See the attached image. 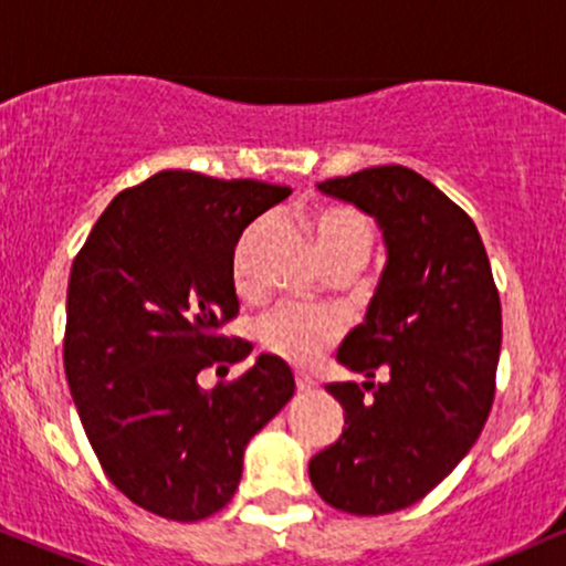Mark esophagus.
<instances>
[{"label": "esophagus", "instance_id": "1", "mask_svg": "<svg viewBox=\"0 0 566 566\" xmlns=\"http://www.w3.org/2000/svg\"><path fill=\"white\" fill-rule=\"evenodd\" d=\"M295 386H297V391H314V388H316V380H314V378H308V375L297 373V375H295Z\"/></svg>", "mask_w": 566, "mask_h": 566}]
</instances>
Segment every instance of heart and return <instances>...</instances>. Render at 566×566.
<instances>
[{
  "label": "heart",
  "mask_w": 566,
  "mask_h": 566,
  "mask_svg": "<svg viewBox=\"0 0 566 566\" xmlns=\"http://www.w3.org/2000/svg\"><path fill=\"white\" fill-rule=\"evenodd\" d=\"M308 226L314 231L316 244H319L324 263L343 255H354V252L369 255L373 233H369L365 220L348 207H316L308 216ZM258 233H261V223L244 233V239L237 247V255H233V279H237L239 287H244L247 282V252H250ZM337 337H340V322L333 314L297 308V305H282L258 324L261 346L295 367L314 365Z\"/></svg>",
  "instance_id": "1"
}]
</instances>
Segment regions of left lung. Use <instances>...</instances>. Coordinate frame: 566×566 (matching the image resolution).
<instances>
[{"label": "left lung", "mask_w": 566, "mask_h": 566, "mask_svg": "<svg viewBox=\"0 0 566 566\" xmlns=\"http://www.w3.org/2000/svg\"><path fill=\"white\" fill-rule=\"evenodd\" d=\"M316 188L382 231L386 269L337 361L386 380L329 382L346 426L311 458L308 476L333 509L380 516L426 497L482 433L503 340L500 295L473 220L423 175L382 165Z\"/></svg>", "instance_id": "obj_1"}]
</instances>
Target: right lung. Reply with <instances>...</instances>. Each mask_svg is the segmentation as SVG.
I'll use <instances>...</instances> for the list:
<instances>
[{
  "label": "right lung",
  "instance_id": "add662e5",
  "mask_svg": "<svg viewBox=\"0 0 566 566\" xmlns=\"http://www.w3.org/2000/svg\"><path fill=\"white\" fill-rule=\"evenodd\" d=\"M287 186L161 170L103 210L71 265L63 367L90 444L140 509L199 522L242 479L244 447L295 394L261 354L242 378L199 386L252 346L220 335L239 314L233 247Z\"/></svg>",
  "mask_w": 566,
  "mask_h": 566
}]
</instances>
